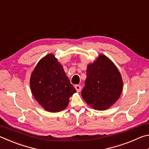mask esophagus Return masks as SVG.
Instances as JSON below:
<instances>
[{"label":"esophagus","instance_id":"obj_1","mask_svg":"<svg viewBox=\"0 0 149 149\" xmlns=\"http://www.w3.org/2000/svg\"><path fill=\"white\" fill-rule=\"evenodd\" d=\"M75 89H76L77 92H80L81 90V85H75Z\"/></svg>","mask_w":149,"mask_h":149}]
</instances>
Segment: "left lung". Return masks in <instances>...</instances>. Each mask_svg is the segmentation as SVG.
Segmentation results:
<instances>
[{
	"label": "left lung",
	"instance_id": "left-lung-1",
	"mask_svg": "<svg viewBox=\"0 0 149 149\" xmlns=\"http://www.w3.org/2000/svg\"><path fill=\"white\" fill-rule=\"evenodd\" d=\"M122 87V76L116 66L108 57L100 54L95 62L87 65L81 96L90 107L103 110L117 101Z\"/></svg>",
	"mask_w": 149,
	"mask_h": 149
}]
</instances>
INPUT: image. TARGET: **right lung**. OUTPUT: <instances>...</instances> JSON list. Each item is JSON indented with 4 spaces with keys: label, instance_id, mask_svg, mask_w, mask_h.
Returning a JSON list of instances; mask_svg holds the SVG:
<instances>
[{
    "label": "right lung",
    "instance_id": "1",
    "mask_svg": "<svg viewBox=\"0 0 149 149\" xmlns=\"http://www.w3.org/2000/svg\"><path fill=\"white\" fill-rule=\"evenodd\" d=\"M30 87L39 104L51 112L65 109L69 98L76 92L62 65L52 54L42 58L37 64L31 75Z\"/></svg>",
    "mask_w": 149,
    "mask_h": 149
}]
</instances>
